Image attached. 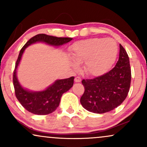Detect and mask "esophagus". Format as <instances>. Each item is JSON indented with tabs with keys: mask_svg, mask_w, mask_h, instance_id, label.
<instances>
[{
	"mask_svg": "<svg viewBox=\"0 0 147 147\" xmlns=\"http://www.w3.org/2000/svg\"><path fill=\"white\" fill-rule=\"evenodd\" d=\"M75 82H77V83H79V82H82V79L79 77H76L75 78Z\"/></svg>",
	"mask_w": 147,
	"mask_h": 147,
	"instance_id": "obj_1",
	"label": "esophagus"
}]
</instances>
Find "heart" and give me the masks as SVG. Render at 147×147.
Segmentation results:
<instances>
[{"label":"heart","mask_w":147,"mask_h":147,"mask_svg":"<svg viewBox=\"0 0 147 147\" xmlns=\"http://www.w3.org/2000/svg\"><path fill=\"white\" fill-rule=\"evenodd\" d=\"M70 52L75 62L84 63V71L86 75L98 77L105 74L113 65L117 45L113 38H92L76 42L71 46ZM75 62H72L75 70L78 68Z\"/></svg>","instance_id":"1"}]
</instances>
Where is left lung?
Here are the masks:
<instances>
[{"label": "left lung", "instance_id": "obj_1", "mask_svg": "<svg viewBox=\"0 0 147 147\" xmlns=\"http://www.w3.org/2000/svg\"><path fill=\"white\" fill-rule=\"evenodd\" d=\"M131 71L129 58L119 44V55L115 66L107 73L92 79H83L84 92L80 102L86 110L105 113L120 105L129 91Z\"/></svg>", "mask_w": 147, "mask_h": 147}]
</instances>
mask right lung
Wrapping results in <instances>:
<instances>
[{"label": "right lung", "instance_id": "right-lung-1", "mask_svg": "<svg viewBox=\"0 0 147 147\" xmlns=\"http://www.w3.org/2000/svg\"><path fill=\"white\" fill-rule=\"evenodd\" d=\"M72 40L68 37H57L39 34L33 36L22 48L16 61L13 75V84L15 95L21 104L27 111L35 115H48L54 112L59 105L61 97L64 92L72 87L75 77L57 79L53 84L41 91H32L25 88L18 82L16 71L25 50L30 45L39 42L46 43L54 47H59Z\"/></svg>", "mask_w": 147, "mask_h": 147}]
</instances>
